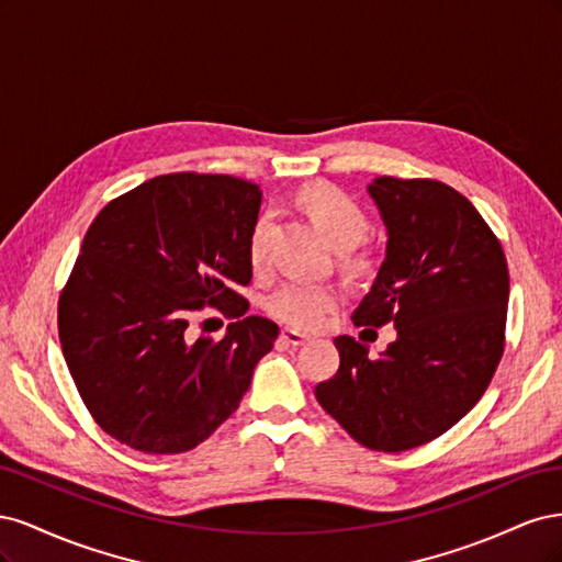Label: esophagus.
Instances as JSON below:
<instances>
[{
	"instance_id": "34e87169",
	"label": "esophagus",
	"mask_w": 562,
	"mask_h": 562,
	"mask_svg": "<svg viewBox=\"0 0 562 562\" xmlns=\"http://www.w3.org/2000/svg\"><path fill=\"white\" fill-rule=\"evenodd\" d=\"M281 339L285 345H293V347H300V345H304L310 339V335H304V333H297V330H293V328H283L281 330Z\"/></svg>"
}]
</instances>
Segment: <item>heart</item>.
Returning a JSON list of instances; mask_svg holds the SVG:
<instances>
[{
    "label": "heart",
    "mask_w": 562,
    "mask_h": 562,
    "mask_svg": "<svg viewBox=\"0 0 562 562\" xmlns=\"http://www.w3.org/2000/svg\"><path fill=\"white\" fill-rule=\"evenodd\" d=\"M302 206L310 217L328 236L335 248L349 250L363 241L368 234V215L351 196L333 184L318 182L304 190ZM269 246V215L255 223L248 241V258L252 267H262ZM339 302V288L333 283L285 281L269 295L267 307L277 318L293 328H318Z\"/></svg>",
    "instance_id": "heart-1"
}]
</instances>
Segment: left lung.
I'll list each match as a JSON object with an SVG mask.
<instances>
[{"label":"left lung","instance_id":"1","mask_svg":"<svg viewBox=\"0 0 562 562\" xmlns=\"http://www.w3.org/2000/svg\"><path fill=\"white\" fill-rule=\"evenodd\" d=\"M386 252L356 326L391 323L380 356L335 337L339 368L321 403L361 446L403 452L446 434L479 403L504 351L508 269L473 203L438 180L380 176L368 184Z\"/></svg>","mask_w":562,"mask_h":562}]
</instances>
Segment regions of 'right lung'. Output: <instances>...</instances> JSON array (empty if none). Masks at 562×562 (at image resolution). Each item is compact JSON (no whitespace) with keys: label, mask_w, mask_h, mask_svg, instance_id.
Returning a JSON list of instances; mask_svg holds the SVG:
<instances>
[{"label":"right lung","mask_w":562,"mask_h":562,"mask_svg":"<svg viewBox=\"0 0 562 562\" xmlns=\"http://www.w3.org/2000/svg\"><path fill=\"white\" fill-rule=\"evenodd\" d=\"M262 192L232 176L171 173L110 201L83 236L58 302L65 363L93 419L119 443L178 454L203 443L250 386L279 326L244 316L250 232ZM203 303L239 315L194 340Z\"/></svg>","instance_id":"obj_1"}]
</instances>
